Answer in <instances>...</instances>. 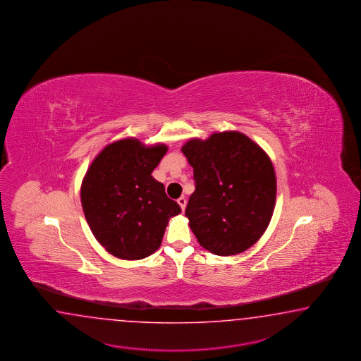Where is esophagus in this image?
I'll return each mask as SVG.
<instances>
[{
	"label": "esophagus",
	"mask_w": 361,
	"mask_h": 361,
	"mask_svg": "<svg viewBox=\"0 0 361 361\" xmlns=\"http://www.w3.org/2000/svg\"><path fill=\"white\" fill-rule=\"evenodd\" d=\"M177 203L180 204V207H181V209L184 211L185 207H186V200H185V197H180V198L177 200Z\"/></svg>",
	"instance_id": "34e87169"
}]
</instances>
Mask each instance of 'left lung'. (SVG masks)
<instances>
[{"mask_svg":"<svg viewBox=\"0 0 361 361\" xmlns=\"http://www.w3.org/2000/svg\"><path fill=\"white\" fill-rule=\"evenodd\" d=\"M195 190L185 215L203 249L229 257L263 235L276 203V173L264 150L240 132L192 138L181 147Z\"/></svg>","mask_w":361,"mask_h":361,"instance_id":"left-lung-1","label":"left lung"}]
</instances>
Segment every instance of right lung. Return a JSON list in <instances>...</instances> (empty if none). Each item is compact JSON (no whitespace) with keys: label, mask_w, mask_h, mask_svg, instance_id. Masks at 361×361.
Returning a JSON list of instances; mask_svg holds the SVG:
<instances>
[{"label":"right lung","mask_w":361,"mask_h":361,"mask_svg":"<svg viewBox=\"0 0 361 361\" xmlns=\"http://www.w3.org/2000/svg\"><path fill=\"white\" fill-rule=\"evenodd\" d=\"M169 147L137 138L107 145L82 184V211L96 240L114 257L140 260L161 246L169 219L181 209L152 176Z\"/></svg>","instance_id":"right-lung-1"}]
</instances>
